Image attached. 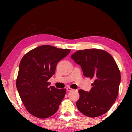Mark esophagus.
Segmentation results:
<instances>
[{
    "label": "esophagus",
    "instance_id": "1",
    "mask_svg": "<svg viewBox=\"0 0 132 132\" xmlns=\"http://www.w3.org/2000/svg\"><path fill=\"white\" fill-rule=\"evenodd\" d=\"M67 91H72V90H73V89H72V88H70V87H68V88H67Z\"/></svg>",
    "mask_w": 132,
    "mask_h": 132
}]
</instances>
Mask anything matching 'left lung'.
Returning a JSON list of instances; mask_svg holds the SVG:
<instances>
[{"label": "left lung", "instance_id": "1", "mask_svg": "<svg viewBox=\"0 0 132 132\" xmlns=\"http://www.w3.org/2000/svg\"><path fill=\"white\" fill-rule=\"evenodd\" d=\"M71 59L80 65L84 75L94 79L89 92L79 90L77 109L89 117H97L109 111L118 94L121 74L113 57L103 50H78Z\"/></svg>", "mask_w": 132, "mask_h": 132}]
</instances>
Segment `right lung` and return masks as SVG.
<instances>
[{
	"label": "right lung",
	"instance_id": "right-lung-1",
	"mask_svg": "<svg viewBox=\"0 0 132 132\" xmlns=\"http://www.w3.org/2000/svg\"><path fill=\"white\" fill-rule=\"evenodd\" d=\"M70 51L43 45L31 50L21 59L16 86L26 110L34 117L47 118L58 110L66 89L50 86L48 80L55 74L57 62Z\"/></svg>",
	"mask_w": 132,
	"mask_h": 132
}]
</instances>
